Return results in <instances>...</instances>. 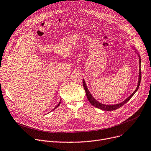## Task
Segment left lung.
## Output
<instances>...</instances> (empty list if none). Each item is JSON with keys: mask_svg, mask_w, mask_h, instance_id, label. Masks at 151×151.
Masks as SVG:
<instances>
[{"mask_svg": "<svg viewBox=\"0 0 151 151\" xmlns=\"http://www.w3.org/2000/svg\"><path fill=\"white\" fill-rule=\"evenodd\" d=\"M136 51V50H135ZM136 52L137 53V52L136 51ZM138 54V56L139 57V81H138V85H137V87L135 90L124 101H123L119 104H115V105H106V104H102V103H100L98 101H97L96 100L94 99V98L93 96L91 95V94L90 93L88 89L87 88V86L86 84V83L84 80L83 79V86H84V88L85 89V91H86V96H87V98L88 100V101L90 102V103L93 105L94 106L96 107L99 109H102V110H104V111H113V110H115V109H118L120 107L122 106L123 105H124L125 104H126L127 102H128L131 98L133 96V95L135 94V93L139 89V86H140V81H141V78H142V72H141V58H140V57L139 55V54L137 53Z\"/></svg>", "mask_w": 151, "mask_h": 151, "instance_id": "8db88e82", "label": "left lung"}]
</instances>
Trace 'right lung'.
<instances>
[{
  "mask_svg": "<svg viewBox=\"0 0 151 151\" xmlns=\"http://www.w3.org/2000/svg\"><path fill=\"white\" fill-rule=\"evenodd\" d=\"M61 100H60V101L59 104H58V105H57V106H56L55 107V108H53V110H54V109H55V108H57V107H58V106H59V105H60V104H61ZM53 110H52V111H53Z\"/></svg>",
  "mask_w": 151,
  "mask_h": 151,
  "instance_id": "obj_1",
  "label": "right lung"
}]
</instances>
